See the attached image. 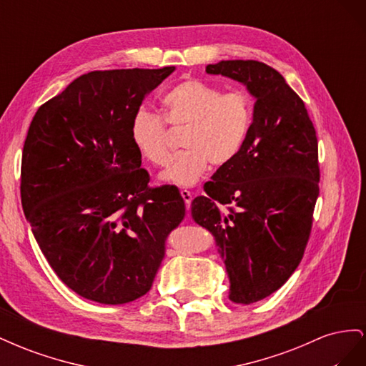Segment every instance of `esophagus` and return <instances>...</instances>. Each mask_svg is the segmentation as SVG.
<instances>
[{
  "mask_svg": "<svg viewBox=\"0 0 366 366\" xmlns=\"http://www.w3.org/2000/svg\"><path fill=\"white\" fill-rule=\"evenodd\" d=\"M180 194H182V197H183V202L186 203V207L189 209V206H191V203H192V200H194V194H192L191 191H186V189H183Z\"/></svg>",
  "mask_w": 366,
  "mask_h": 366,
  "instance_id": "34e87169",
  "label": "esophagus"
}]
</instances>
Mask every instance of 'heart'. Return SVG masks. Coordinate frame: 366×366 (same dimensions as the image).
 Listing matches in <instances>:
<instances>
[{
	"mask_svg": "<svg viewBox=\"0 0 366 366\" xmlns=\"http://www.w3.org/2000/svg\"><path fill=\"white\" fill-rule=\"evenodd\" d=\"M164 117L142 108L131 119V139L140 154L154 164L169 156L166 127L186 128L183 147L160 174L175 186H194L209 164L224 166L244 148L254 114L252 96L244 90L224 93L219 86L187 79L164 94Z\"/></svg>",
	"mask_w": 366,
	"mask_h": 366,
	"instance_id": "obj_1",
	"label": "heart"
}]
</instances>
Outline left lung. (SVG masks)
I'll use <instances>...</instances> for the list:
<instances>
[{
    "label": "left lung",
    "mask_w": 366,
    "mask_h": 366,
    "mask_svg": "<svg viewBox=\"0 0 366 366\" xmlns=\"http://www.w3.org/2000/svg\"><path fill=\"white\" fill-rule=\"evenodd\" d=\"M206 73L241 82L257 101L244 148L191 204L224 259L229 299L249 305L281 289L304 257L319 195L316 129L302 99L264 62L221 61Z\"/></svg>",
    "instance_id": "8db88e82"
}]
</instances>
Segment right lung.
<instances>
[{
  "mask_svg": "<svg viewBox=\"0 0 366 366\" xmlns=\"http://www.w3.org/2000/svg\"><path fill=\"white\" fill-rule=\"evenodd\" d=\"M175 67L92 71L39 107L21 163V203L59 280L117 305L149 292L186 215L175 186L149 187L131 119Z\"/></svg>",
  "mask_w": 366,
  "mask_h": 366,
  "instance_id": "obj_1",
  "label": "right lung"
}]
</instances>
